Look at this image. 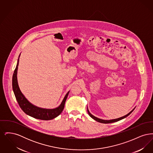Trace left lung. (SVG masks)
Masks as SVG:
<instances>
[{"label":"left lung","instance_id":"8db88e82","mask_svg":"<svg viewBox=\"0 0 153 153\" xmlns=\"http://www.w3.org/2000/svg\"><path fill=\"white\" fill-rule=\"evenodd\" d=\"M135 108V107L134 108V109H132V110H131V111L128 113V114H127V115H124L123 117H119V118H117V119H111V120H103V119H99V118H98V117H95V116H94L92 114H91V113H90V112L89 111V110H88V108L87 107V111H88V114H89V115L90 116V117H91L93 119H94L96 121H97V122H100V123H114V122H117V121H119V120H122V119H123L124 118H125V117H128L129 115H130L131 114V112L134 110V109Z\"/></svg>","mask_w":153,"mask_h":153}]
</instances>
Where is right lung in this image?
Listing matches in <instances>:
<instances>
[{"mask_svg":"<svg viewBox=\"0 0 153 153\" xmlns=\"http://www.w3.org/2000/svg\"><path fill=\"white\" fill-rule=\"evenodd\" d=\"M20 56H21V54H19L17 61V64L14 72V74L13 76V80H12L13 92L18 103L19 104V105L20 106L22 111L26 114L34 118L44 120H49L54 119L55 117L59 115L62 112L64 108L66 100L68 97V96L69 95V93L70 91H69L66 94L60 105L55 108H53V109L43 108L37 107L36 105L31 103L22 94L21 91L20 90V88L19 87V85L18 82L17 73H18V66L19 64V59Z\"/></svg>","mask_w":153,"mask_h":153,"instance_id":"add662e5","label":"right lung"}]
</instances>
